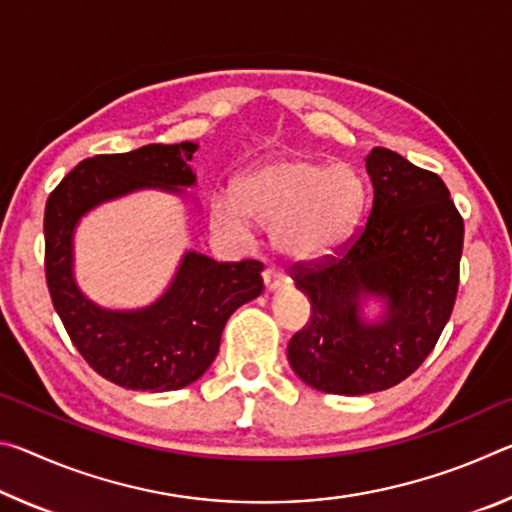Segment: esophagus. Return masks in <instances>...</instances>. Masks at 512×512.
I'll return each mask as SVG.
<instances>
[{
    "mask_svg": "<svg viewBox=\"0 0 512 512\" xmlns=\"http://www.w3.org/2000/svg\"><path fill=\"white\" fill-rule=\"evenodd\" d=\"M262 277H264V287H266L268 291L280 289V287H284V282H287V277H284V273L280 271V268H275V266L264 268Z\"/></svg>",
    "mask_w": 512,
    "mask_h": 512,
    "instance_id": "esophagus-1",
    "label": "esophagus"
}]
</instances>
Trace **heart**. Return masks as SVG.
<instances>
[{
	"instance_id": "1",
	"label": "heart",
	"mask_w": 512,
	"mask_h": 512,
	"mask_svg": "<svg viewBox=\"0 0 512 512\" xmlns=\"http://www.w3.org/2000/svg\"><path fill=\"white\" fill-rule=\"evenodd\" d=\"M237 201L214 196L212 223L228 235H244L253 216L273 228L275 246L296 259L332 253L357 228L366 189L350 167H327L314 160L280 158L239 178Z\"/></svg>"
}]
</instances>
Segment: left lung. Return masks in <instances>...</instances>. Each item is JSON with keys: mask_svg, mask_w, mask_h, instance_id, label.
Masks as SVG:
<instances>
[{"mask_svg": "<svg viewBox=\"0 0 512 512\" xmlns=\"http://www.w3.org/2000/svg\"><path fill=\"white\" fill-rule=\"evenodd\" d=\"M368 221L325 255L291 266L311 302L307 325L287 357L318 391L366 395L400 384L420 368L452 316L463 253V216L438 173L375 146ZM387 302L377 324L360 318V298Z\"/></svg>", "mask_w": 512, "mask_h": 512, "instance_id": "obj_1", "label": "left lung"}]
</instances>
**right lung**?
<instances>
[{"label":"right lung","instance_id":"add662e5","mask_svg":"<svg viewBox=\"0 0 512 512\" xmlns=\"http://www.w3.org/2000/svg\"><path fill=\"white\" fill-rule=\"evenodd\" d=\"M194 142L149 144L128 153L94 155L76 164L45 207L47 287L81 357L112 384L131 391H178L210 368L230 314L264 291L257 259L214 262L185 253L169 289L153 305L115 311L94 305L72 275L74 228L85 212L137 189L183 194Z\"/></svg>","mask_w":512,"mask_h":512}]
</instances>
